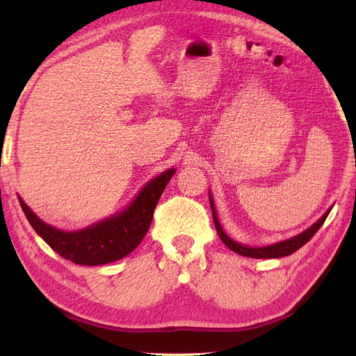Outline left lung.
I'll list each match as a JSON object with an SVG mask.
<instances>
[{"mask_svg": "<svg viewBox=\"0 0 356 356\" xmlns=\"http://www.w3.org/2000/svg\"><path fill=\"white\" fill-rule=\"evenodd\" d=\"M209 205H211V211H213V218H214L217 234H218V237H220L223 243L228 246L231 251L237 252L240 255H245V257H252V259H280V257L291 255L295 251H298L301 246H305L307 241L315 236V232L321 228L324 220H326L329 213H330V208H329V211H326V213L323 214V217L320 218L318 222H315L311 226V228H307L306 231H303L301 234H298V236H295L292 238L278 241V243L263 246V248H249V246H245L241 243H237V241H234L232 238H229L228 234L223 231L220 223H218L216 208H214V202H213V197H211V194H209Z\"/></svg>", "mask_w": 356, "mask_h": 356, "instance_id": "obj_1", "label": "left lung"}]
</instances>
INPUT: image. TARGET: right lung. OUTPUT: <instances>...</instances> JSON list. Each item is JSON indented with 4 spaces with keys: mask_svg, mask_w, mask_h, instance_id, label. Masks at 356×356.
<instances>
[{
    "mask_svg": "<svg viewBox=\"0 0 356 356\" xmlns=\"http://www.w3.org/2000/svg\"><path fill=\"white\" fill-rule=\"evenodd\" d=\"M174 171V168L166 170L161 176L149 180L122 213L73 232L56 229L44 223L24 200L21 197L18 200L29 223L53 251L76 264L99 266L124 259L139 246L149 229L154 208Z\"/></svg>",
    "mask_w": 356,
    "mask_h": 356,
    "instance_id": "obj_1",
    "label": "right lung"
}]
</instances>
